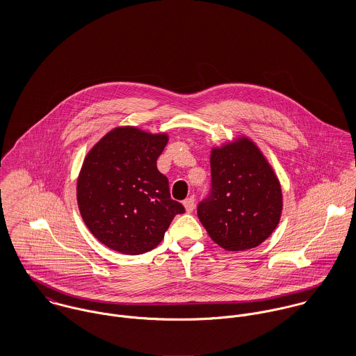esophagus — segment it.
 I'll return each mask as SVG.
<instances>
[{
	"label": "esophagus",
	"mask_w": 356,
	"mask_h": 356,
	"mask_svg": "<svg viewBox=\"0 0 356 356\" xmlns=\"http://www.w3.org/2000/svg\"><path fill=\"white\" fill-rule=\"evenodd\" d=\"M184 205H185V208H186L188 212H192V211L195 209V197H193V196H189L188 199H185Z\"/></svg>",
	"instance_id": "esophagus-1"
}]
</instances>
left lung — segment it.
Listing matches in <instances>:
<instances>
[{
    "mask_svg": "<svg viewBox=\"0 0 356 356\" xmlns=\"http://www.w3.org/2000/svg\"><path fill=\"white\" fill-rule=\"evenodd\" d=\"M282 209L280 182L252 141L241 138L211 153V188L197 205L209 237L227 251L261 244Z\"/></svg>",
    "mask_w": 356,
    "mask_h": 356,
    "instance_id": "8db88e82",
    "label": "left lung"
}]
</instances>
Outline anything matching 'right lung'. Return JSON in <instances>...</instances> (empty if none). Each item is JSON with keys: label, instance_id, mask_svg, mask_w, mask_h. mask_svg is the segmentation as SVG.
Segmentation results:
<instances>
[{"label": "right lung", "instance_id": "right-lung-1", "mask_svg": "<svg viewBox=\"0 0 356 356\" xmlns=\"http://www.w3.org/2000/svg\"><path fill=\"white\" fill-rule=\"evenodd\" d=\"M165 134L118 127L88 153L76 186L81 215L92 234L120 254H141L163 240L184 205L171 199L156 165Z\"/></svg>", "mask_w": 356, "mask_h": 356}]
</instances>
